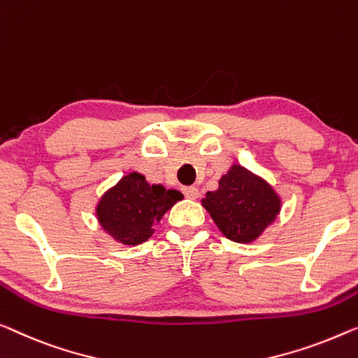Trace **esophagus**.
Listing matches in <instances>:
<instances>
[{
    "label": "esophagus",
    "mask_w": 358,
    "mask_h": 358,
    "mask_svg": "<svg viewBox=\"0 0 358 358\" xmlns=\"http://www.w3.org/2000/svg\"><path fill=\"white\" fill-rule=\"evenodd\" d=\"M181 193L185 194V197H188V199H196V197L199 196V189H197L196 186H183V188H181Z\"/></svg>",
    "instance_id": "1"
}]
</instances>
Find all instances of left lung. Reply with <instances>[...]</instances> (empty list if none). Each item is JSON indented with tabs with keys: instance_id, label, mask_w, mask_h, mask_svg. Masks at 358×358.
Segmentation results:
<instances>
[{
	"instance_id": "1",
	"label": "left lung",
	"mask_w": 358,
	"mask_h": 358,
	"mask_svg": "<svg viewBox=\"0 0 358 358\" xmlns=\"http://www.w3.org/2000/svg\"><path fill=\"white\" fill-rule=\"evenodd\" d=\"M218 185L217 191L206 194L202 206L231 241H252L278 215L275 191L246 169L234 165Z\"/></svg>"
}]
</instances>
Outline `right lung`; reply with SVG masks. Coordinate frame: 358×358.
Wrapping results in <instances>:
<instances>
[{"instance_id": "right-lung-1", "label": "right lung", "mask_w": 358, "mask_h": 358, "mask_svg": "<svg viewBox=\"0 0 358 358\" xmlns=\"http://www.w3.org/2000/svg\"><path fill=\"white\" fill-rule=\"evenodd\" d=\"M181 193L161 185H148L140 173H130L103 196L98 220L110 236L125 244H141L152 234V225L181 199Z\"/></svg>"}]
</instances>
